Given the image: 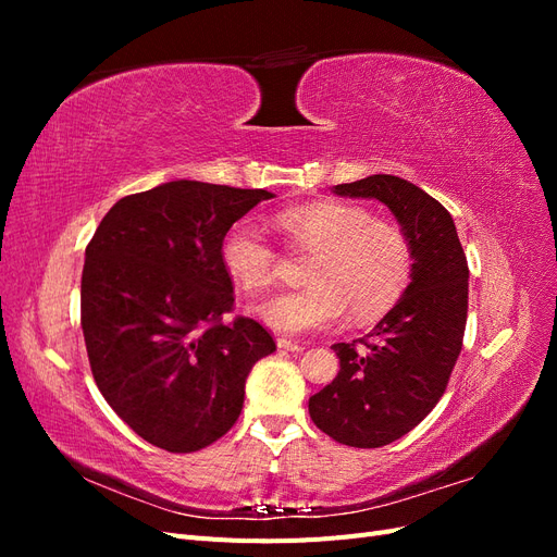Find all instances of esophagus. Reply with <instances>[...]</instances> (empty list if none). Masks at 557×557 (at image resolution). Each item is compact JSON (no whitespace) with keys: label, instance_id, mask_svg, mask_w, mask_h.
Returning a JSON list of instances; mask_svg holds the SVG:
<instances>
[{"label":"esophagus","instance_id":"34e87169","mask_svg":"<svg viewBox=\"0 0 557 557\" xmlns=\"http://www.w3.org/2000/svg\"><path fill=\"white\" fill-rule=\"evenodd\" d=\"M276 346H278L281 350H290V352H299V350H305V346H301V344H297V342H290V339H285V336H281V339L276 342Z\"/></svg>","mask_w":557,"mask_h":557}]
</instances>
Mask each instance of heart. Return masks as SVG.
Segmentation results:
<instances>
[{"label":"heart","mask_w":557,"mask_h":557,"mask_svg":"<svg viewBox=\"0 0 557 557\" xmlns=\"http://www.w3.org/2000/svg\"><path fill=\"white\" fill-rule=\"evenodd\" d=\"M276 227L293 248L313 250L305 269L309 285L252 307L264 325L285 334L325 330L346 309L372 320L397 305L413 274L409 237L376 221L364 207L315 201L283 209ZM221 264L242 290H262L276 276V250L250 221L234 223L221 239Z\"/></svg>","instance_id":"obj_1"}]
</instances>
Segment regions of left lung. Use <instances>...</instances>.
<instances>
[{"label": "left lung", "mask_w": 557, "mask_h": 557, "mask_svg": "<svg viewBox=\"0 0 557 557\" xmlns=\"http://www.w3.org/2000/svg\"><path fill=\"white\" fill-rule=\"evenodd\" d=\"M334 193L383 201L413 250L409 288L364 339L332 346L339 374L309 399L315 428L334 442L379 448L411 432L446 391L462 350L469 267L450 213L418 185L374 174Z\"/></svg>", "instance_id": "obj_1"}]
</instances>
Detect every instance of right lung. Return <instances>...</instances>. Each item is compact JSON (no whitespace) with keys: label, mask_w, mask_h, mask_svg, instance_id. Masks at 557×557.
<instances>
[{"label":"right lung","mask_w":557,"mask_h":557,"mask_svg":"<svg viewBox=\"0 0 557 557\" xmlns=\"http://www.w3.org/2000/svg\"><path fill=\"white\" fill-rule=\"evenodd\" d=\"M267 190L170 181L117 199L86 248L81 327L99 393L141 440L195 453L244 407L246 376L276 344L237 315L223 234Z\"/></svg>","instance_id":"1"}]
</instances>
